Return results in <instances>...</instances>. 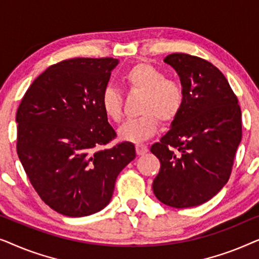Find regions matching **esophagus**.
I'll use <instances>...</instances> for the list:
<instances>
[{"label": "esophagus", "instance_id": "esophagus-1", "mask_svg": "<svg viewBox=\"0 0 259 259\" xmlns=\"http://www.w3.org/2000/svg\"><path fill=\"white\" fill-rule=\"evenodd\" d=\"M136 151H137V154L138 155H144L147 153L148 148L146 145H143V144H137L136 145Z\"/></svg>", "mask_w": 259, "mask_h": 259}]
</instances>
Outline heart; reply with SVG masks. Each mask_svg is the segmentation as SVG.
<instances>
[{
  "instance_id": "obj_1",
  "label": "heart",
  "mask_w": 259,
  "mask_h": 259,
  "mask_svg": "<svg viewBox=\"0 0 259 259\" xmlns=\"http://www.w3.org/2000/svg\"><path fill=\"white\" fill-rule=\"evenodd\" d=\"M122 81L131 93L143 95L138 112L141 115L128 120L119 128V137L126 141L146 140L157 132L159 120L172 122L182 111L185 92L182 83L167 79L164 72L150 63L140 62L123 74ZM102 112L113 122L122 119V97L114 87H106L101 93Z\"/></svg>"
}]
</instances>
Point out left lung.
<instances>
[{"label":"left lung","instance_id":"left-lung-1","mask_svg":"<svg viewBox=\"0 0 259 259\" xmlns=\"http://www.w3.org/2000/svg\"><path fill=\"white\" fill-rule=\"evenodd\" d=\"M178 73L185 102L171 128L151 152L160 161L153 192L161 203L184 208L206 203L230 178L242 140L238 99L217 67L198 56L164 59Z\"/></svg>","mask_w":259,"mask_h":259}]
</instances>
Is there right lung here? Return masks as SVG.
Listing matches in <instances>:
<instances>
[{"instance_id":"obj_1","label":"right lung","mask_w":259,"mask_h":259,"mask_svg":"<svg viewBox=\"0 0 259 259\" xmlns=\"http://www.w3.org/2000/svg\"><path fill=\"white\" fill-rule=\"evenodd\" d=\"M118 59L77 58L48 67L16 113V150L38 196L67 217H84L111 201L115 180L136 158L116 137L100 98Z\"/></svg>"}]
</instances>
